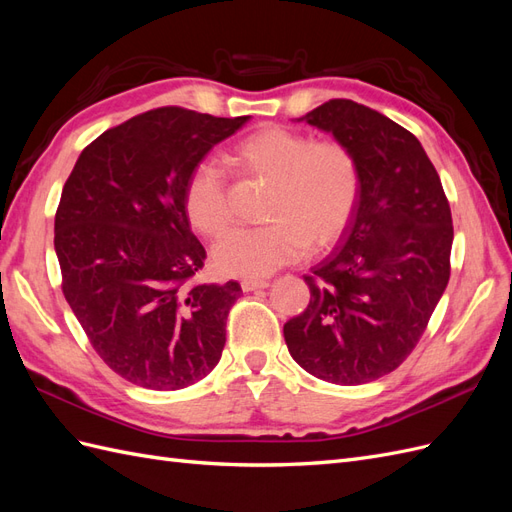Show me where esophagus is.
<instances>
[{
  "instance_id": "esophagus-1",
  "label": "esophagus",
  "mask_w": 512,
  "mask_h": 512,
  "mask_svg": "<svg viewBox=\"0 0 512 512\" xmlns=\"http://www.w3.org/2000/svg\"><path fill=\"white\" fill-rule=\"evenodd\" d=\"M260 288H269V282L267 280H250V277L241 280V290L243 292H252V290H260Z\"/></svg>"
}]
</instances>
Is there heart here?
Returning a JSON list of instances; mask_svg holds the SVG:
<instances>
[{
  "label": "heart",
  "instance_id": "heart-1",
  "mask_svg": "<svg viewBox=\"0 0 512 512\" xmlns=\"http://www.w3.org/2000/svg\"><path fill=\"white\" fill-rule=\"evenodd\" d=\"M226 164L241 177L269 181L262 228L232 230L213 247V267L232 277H265L307 250L335 245L350 226L361 194V170L352 149L314 141L284 126H260L239 138ZM183 205L190 224L218 237L232 222L228 179L213 162H200L185 181Z\"/></svg>",
  "mask_w": 512,
  "mask_h": 512
}]
</instances>
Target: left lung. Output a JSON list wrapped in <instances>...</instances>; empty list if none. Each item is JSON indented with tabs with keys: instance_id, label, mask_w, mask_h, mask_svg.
Returning <instances> with one entry per match:
<instances>
[{
	"instance_id": "8db88e82",
	"label": "left lung",
	"mask_w": 512,
	"mask_h": 512,
	"mask_svg": "<svg viewBox=\"0 0 512 512\" xmlns=\"http://www.w3.org/2000/svg\"><path fill=\"white\" fill-rule=\"evenodd\" d=\"M299 121L352 149L361 194L342 245L305 275L312 299L284 339L312 376L365 384L395 371L427 329L451 277V207L418 138L374 108L337 98Z\"/></svg>"
}]
</instances>
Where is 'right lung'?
<instances>
[{
	"label": "right lung",
	"instance_id": "obj_1",
	"mask_svg": "<svg viewBox=\"0 0 512 512\" xmlns=\"http://www.w3.org/2000/svg\"><path fill=\"white\" fill-rule=\"evenodd\" d=\"M247 119L153 108L87 145L61 192V290L100 359L143 389H185L222 356L241 286L190 282L207 252L183 190L209 149Z\"/></svg>",
	"mask_w": 512,
	"mask_h": 512
}]
</instances>
